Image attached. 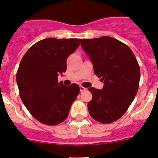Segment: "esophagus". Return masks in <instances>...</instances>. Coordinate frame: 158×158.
<instances>
[{
    "label": "esophagus",
    "mask_w": 158,
    "mask_h": 158,
    "mask_svg": "<svg viewBox=\"0 0 158 158\" xmlns=\"http://www.w3.org/2000/svg\"><path fill=\"white\" fill-rule=\"evenodd\" d=\"M79 89H80V92H84V91H85V90H86L85 88H84L83 86H82V85L79 86Z\"/></svg>",
    "instance_id": "1"
}]
</instances>
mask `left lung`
<instances>
[{
    "label": "left lung",
    "instance_id": "obj_1",
    "mask_svg": "<svg viewBox=\"0 0 158 158\" xmlns=\"http://www.w3.org/2000/svg\"><path fill=\"white\" fill-rule=\"evenodd\" d=\"M81 45L94 66V73L104 86L91 87L88 104L91 117L101 123H111L127 112L139 86L140 68L132 50L110 36L80 39Z\"/></svg>",
    "mask_w": 158,
    "mask_h": 158
}]
</instances>
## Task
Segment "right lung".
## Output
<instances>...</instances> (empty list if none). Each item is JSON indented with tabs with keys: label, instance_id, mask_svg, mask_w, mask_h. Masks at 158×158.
Returning <instances> with one entry per match:
<instances>
[{
	"label": "right lung",
	"instance_id": "obj_1",
	"mask_svg": "<svg viewBox=\"0 0 158 158\" xmlns=\"http://www.w3.org/2000/svg\"><path fill=\"white\" fill-rule=\"evenodd\" d=\"M80 39L48 38L26 51L16 73L19 96L33 117L45 125L64 122L79 93V85L66 86L58 75L66 70V60Z\"/></svg>",
	"mask_w": 158,
	"mask_h": 158
}]
</instances>
